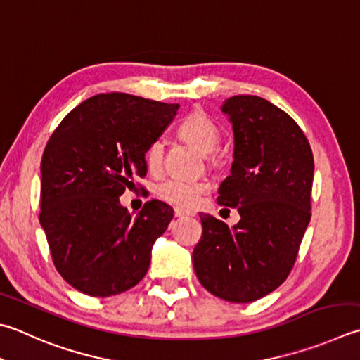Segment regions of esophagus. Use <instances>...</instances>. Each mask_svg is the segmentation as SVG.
<instances>
[{"mask_svg": "<svg viewBox=\"0 0 360 360\" xmlns=\"http://www.w3.org/2000/svg\"><path fill=\"white\" fill-rule=\"evenodd\" d=\"M174 214H175V218H186V216H191V213H188V212H185V210H181V208H175L174 210Z\"/></svg>", "mask_w": 360, "mask_h": 360, "instance_id": "34e87169", "label": "esophagus"}]
</instances>
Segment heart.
<instances>
[{
	"label": "heart",
	"mask_w": 360,
	"mask_h": 360,
	"mask_svg": "<svg viewBox=\"0 0 360 360\" xmlns=\"http://www.w3.org/2000/svg\"><path fill=\"white\" fill-rule=\"evenodd\" d=\"M177 134L181 141L194 147L202 155H212L221 142V131L218 125L210 119L205 112L195 110L180 122ZM165 160V142L155 139L146 148V165L152 172H157ZM208 185L203 181H186L171 179L160 183L157 195L167 203L181 208H191L195 205L202 194H205Z\"/></svg>",
	"instance_id": "obj_1"
}]
</instances>
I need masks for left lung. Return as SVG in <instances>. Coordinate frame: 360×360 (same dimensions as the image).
I'll return each instance as SVG.
<instances>
[{
  "instance_id": "1",
  "label": "left lung",
  "mask_w": 360,
  "mask_h": 360,
  "mask_svg": "<svg viewBox=\"0 0 360 360\" xmlns=\"http://www.w3.org/2000/svg\"><path fill=\"white\" fill-rule=\"evenodd\" d=\"M221 111L233 130V162L218 203L236 208L233 227L200 213L193 250L199 282L229 302L274 291L293 268L310 222L314 155L306 134L281 108L257 96H233Z\"/></svg>"
}]
</instances>
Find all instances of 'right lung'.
<instances>
[{
  "label": "right lung",
  "instance_id": "add662e5",
  "mask_svg": "<svg viewBox=\"0 0 360 360\" xmlns=\"http://www.w3.org/2000/svg\"><path fill=\"white\" fill-rule=\"evenodd\" d=\"M179 108L130 94H98L67 114L46 142L39 221L58 273L81 293L119 295L146 276L153 243L174 210L150 200L133 216L119 198L134 179L146 177V148Z\"/></svg>",
  "mask_w": 360,
  "mask_h": 360
}]
</instances>
